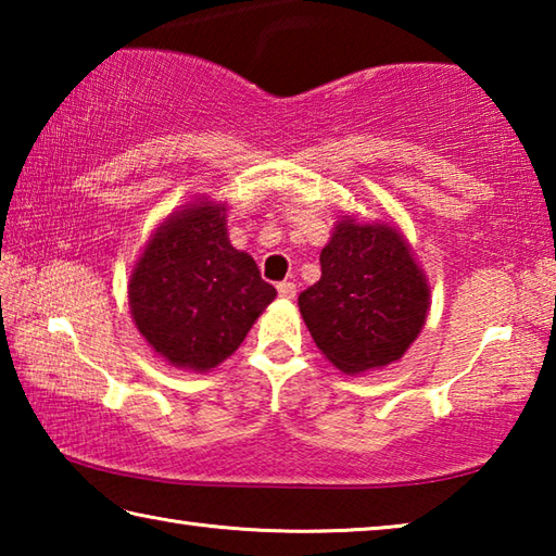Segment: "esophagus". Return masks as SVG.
I'll return each mask as SVG.
<instances>
[{"label": "esophagus", "mask_w": 556, "mask_h": 556, "mask_svg": "<svg viewBox=\"0 0 556 556\" xmlns=\"http://www.w3.org/2000/svg\"><path fill=\"white\" fill-rule=\"evenodd\" d=\"M277 291H279V296H281V299H294V296H296V287H294V281H279V285H277Z\"/></svg>", "instance_id": "esophagus-1"}]
</instances>
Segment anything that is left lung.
Instances as JSON below:
<instances>
[{"mask_svg": "<svg viewBox=\"0 0 556 556\" xmlns=\"http://www.w3.org/2000/svg\"><path fill=\"white\" fill-rule=\"evenodd\" d=\"M431 287L407 238L390 223L343 215L321 250V279L299 312L326 361L345 375L397 363L427 324Z\"/></svg>", "mask_w": 556, "mask_h": 556, "instance_id": "1", "label": "left lung"}]
</instances>
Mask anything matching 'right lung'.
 Segmentation results:
<instances>
[{"label":"right lung","instance_id":"add662e5","mask_svg":"<svg viewBox=\"0 0 556 556\" xmlns=\"http://www.w3.org/2000/svg\"><path fill=\"white\" fill-rule=\"evenodd\" d=\"M228 205H178L147 240L127 285L137 331L166 365L208 372L238 351L277 289L228 238Z\"/></svg>","mask_w":556,"mask_h":556}]
</instances>
